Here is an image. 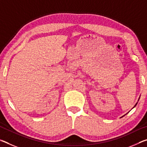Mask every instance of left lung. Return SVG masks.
<instances>
[{"mask_svg": "<svg viewBox=\"0 0 147 147\" xmlns=\"http://www.w3.org/2000/svg\"><path fill=\"white\" fill-rule=\"evenodd\" d=\"M137 104H138V103H136V105H135V106H134V107H135V106H136L137 105Z\"/></svg>", "mask_w": 147, "mask_h": 147, "instance_id": "8db88e82", "label": "left lung"}]
</instances>
